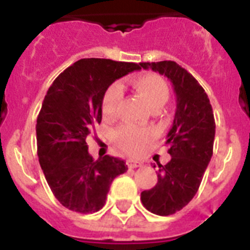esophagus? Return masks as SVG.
Returning <instances> with one entry per match:
<instances>
[{"instance_id":"34e87169","label":"esophagus","mask_w":250,"mask_h":250,"mask_svg":"<svg viewBox=\"0 0 250 250\" xmlns=\"http://www.w3.org/2000/svg\"><path fill=\"white\" fill-rule=\"evenodd\" d=\"M127 165H128L129 168H136V167L143 166V162L136 160H127Z\"/></svg>"}]
</instances>
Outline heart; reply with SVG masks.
Masks as SVG:
<instances>
[{"mask_svg":"<svg viewBox=\"0 0 250 250\" xmlns=\"http://www.w3.org/2000/svg\"><path fill=\"white\" fill-rule=\"evenodd\" d=\"M131 85L152 110L160 109L170 94L165 79L157 74H141L135 76L131 80ZM122 96L123 86L121 83H114L107 88L102 98V115L105 119H114L117 117ZM152 136L153 132L149 129L127 125L117 129V132L114 133V140L122 150L137 154L146 146Z\"/></svg>","mask_w":250,"mask_h":250,"instance_id":"b5f03b06","label":"heart"}]
</instances>
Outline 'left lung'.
Masks as SVG:
<instances>
[{
	"instance_id": "obj_1",
	"label": "left lung",
	"mask_w": 250,
	"mask_h": 250,
	"mask_svg": "<svg viewBox=\"0 0 250 250\" xmlns=\"http://www.w3.org/2000/svg\"><path fill=\"white\" fill-rule=\"evenodd\" d=\"M140 67L166 76L176 94V111L166 140L171 160L165 166L158 164L157 184L141 192L145 209L157 215H171L197 193L211 160L215 136L213 109L204 88L174 61L143 62Z\"/></svg>"
}]
</instances>
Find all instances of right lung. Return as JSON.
I'll list each match as a JSON object with an SVG mask.
<instances>
[{"instance_id":"right-lung-1","label":"right lung","mask_w":250,"mask_h":250,"mask_svg":"<svg viewBox=\"0 0 250 250\" xmlns=\"http://www.w3.org/2000/svg\"><path fill=\"white\" fill-rule=\"evenodd\" d=\"M129 62L84 58L61 72L46 92L37 117V156L53 194L68 210L102 209L110 186L127 165L105 156L94 161L86 137L102 119V98L111 84L140 70Z\"/></svg>"}]
</instances>
